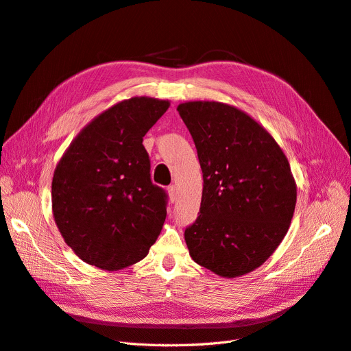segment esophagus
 I'll list each match as a JSON object with an SVG mask.
<instances>
[{"mask_svg": "<svg viewBox=\"0 0 351 351\" xmlns=\"http://www.w3.org/2000/svg\"><path fill=\"white\" fill-rule=\"evenodd\" d=\"M168 195H170V200L174 202L177 199V187L173 184V186H168Z\"/></svg>", "mask_w": 351, "mask_h": 351, "instance_id": "34e87169", "label": "esophagus"}]
</instances>
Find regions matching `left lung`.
Returning <instances> with one entry per match:
<instances>
[{"label":"left lung","instance_id":"1","mask_svg":"<svg viewBox=\"0 0 351 351\" xmlns=\"http://www.w3.org/2000/svg\"><path fill=\"white\" fill-rule=\"evenodd\" d=\"M177 110L203 173L200 212L184 232L190 256L220 276L245 275L288 232L297 203L289 162L268 131L241 109L197 101Z\"/></svg>","mask_w":351,"mask_h":351}]
</instances>
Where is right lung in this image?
Instances as JSON below:
<instances>
[{
	"label": "right lung",
	"instance_id": "obj_1",
	"mask_svg": "<svg viewBox=\"0 0 351 351\" xmlns=\"http://www.w3.org/2000/svg\"><path fill=\"white\" fill-rule=\"evenodd\" d=\"M168 106L145 96L117 104L80 131L56 167L53 216L86 263L121 269L144 259L157 241L168 195L152 184L143 139Z\"/></svg>",
	"mask_w": 351,
	"mask_h": 351
}]
</instances>
